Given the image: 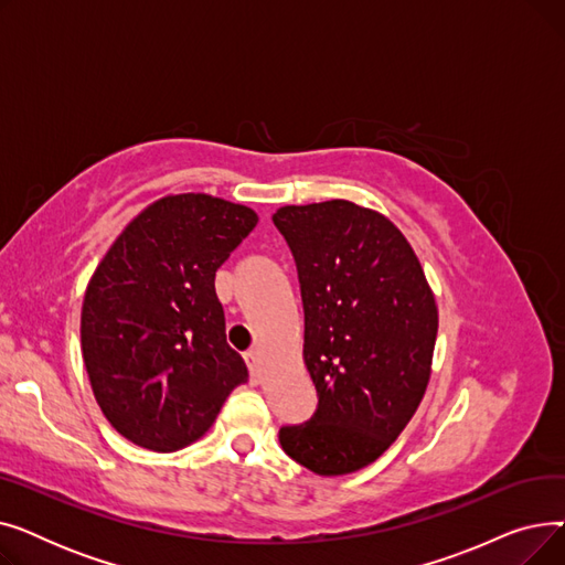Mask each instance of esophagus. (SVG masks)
I'll return each mask as SVG.
<instances>
[{
	"label": "esophagus",
	"mask_w": 565,
	"mask_h": 565,
	"mask_svg": "<svg viewBox=\"0 0 565 565\" xmlns=\"http://www.w3.org/2000/svg\"><path fill=\"white\" fill-rule=\"evenodd\" d=\"M245 362H247V366H249L252 382H260V360H258V352H256V350L245 352Z\"/></svg>",
	"instance_id": "esophagus-1"
}]
</instances>
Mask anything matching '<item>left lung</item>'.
Here are the masks:
<instances>
[{
    "instance_id": "obj_1",
    "label": "left lung",
    "mask_w": 565,
    "mask_h": 565,
    "mask_svg": "<svg viewBox=\"0 0 565 565\" xmlns=\"http://www.w3.org/2000/svg\"><path fill=\"white\" fill-rule=\"evenodd\" d=\"M275 226L298 267L305 364L318 405L279 428L281 449L320 477L358 471L392 447L430 377L437 307L403 233L343 199L284 205Z\"/></svg>"
}]
</instances>
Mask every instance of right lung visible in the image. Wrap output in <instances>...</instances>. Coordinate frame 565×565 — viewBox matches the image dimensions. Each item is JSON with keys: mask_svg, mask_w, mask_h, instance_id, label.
Wrapping results in <instances>:
<instances>
[{"mask_svg": "<svg viewBox=\"0 0 565 565\" xmlns=\"http://www.w3.org/2000/svg\"><path fill=\"white\" fill-rule=\"evenodd\" d=\"M256 222L241 203L164 196L116 237L88 281L84 366L107 422L137 447H188L247 382L226 343L215 273Z\"/></svg>", "mask_w": 565, "mask_h": 565, "instance_id": "obj_1", "label": "right lung"}]
</instances>
